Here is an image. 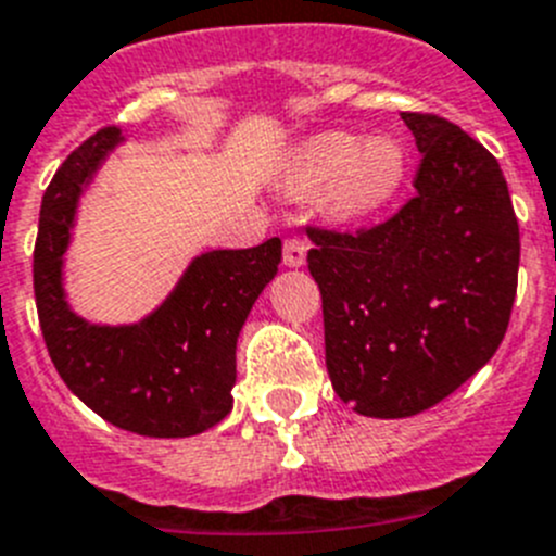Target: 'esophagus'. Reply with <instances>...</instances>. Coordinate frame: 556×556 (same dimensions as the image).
Wrapping results in <instances>:
<instances>
[{
	"mask_svg": "<svg viewBox=\"0 0 556 556\" xmlns=\"http://www.w3.org/2000/svg\"><path fill=\"white\" fill-rule=\"evenodd\" d=\"M306 253H308V244L298 236H289L283 239V264L287 267H303L306 264Z\"/></svg>",
	"mask_w": 556,
	"mask_h": 556,
	"instance_id": "34e87169",
	"label": "esophagus"
}]
</instances>
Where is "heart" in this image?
<instances>
[{
	"instance_id": "heart-1",
	"label": "heart",
	"mask_w": 556,
	"mask_h": 556,
	"mask_svg": "<svg viewBox=\"0 0 556 556\" xmlns=\"http://www.w3.org/2000/svg\"><path fill=\"white\" fill-rule=\"evenodd\" d=\"M406 175V155L390 136L358 139L331 130L308 139L289 166V189H326V205L339 219H365L384 208Z\"/></svg>"
}]
</instances>
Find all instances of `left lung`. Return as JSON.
I'll use <instances>...</instances> for the list:
<instances>
[{
  "label": "left lung",
  "mask_w": 556,
  "mask_h": 556,
  "mask_svg": "<svg viewBox=\"0 0 556 556\" xmlns=\"http://www.w3.org/2000/svg\"><path fill=\"white\" fill-rule=\"evenodd\" d=\"M415 198L372 228H308L326 367L358 415L412 417L488 365L507 333L520 233L498 161L437 113L404 111Z\"/></svg>",
  "instance_id": "8db88e82"
}]
</instances>
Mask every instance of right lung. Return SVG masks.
<instances>
[{
	"label": "right lung",
	"mask_w": 556,
	"mask_h": 556,
	"mask_svg": "<svg viewBox=\"0 0 556 556\" xmlns=\"http://www.w3.org/2000/svg\"><path fill=\"white\" fill-rule=\"evenodd\" d=\"M122 141L102 127L55 172L41 200L33 287L49 358L66 387L102 420L144 437H191L233 406L236 339L278 273L281 239L198 255L175 292L136 326H91L63 294V253L77 200Z\"/></svg>",
	"instance_id": "obj_1"
}]
</instances>
